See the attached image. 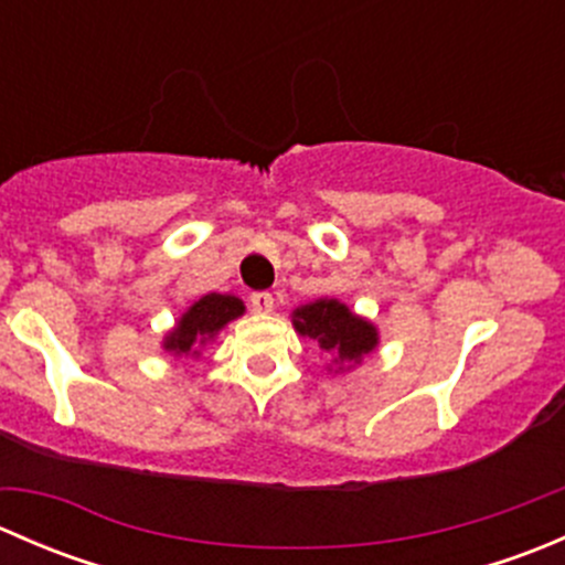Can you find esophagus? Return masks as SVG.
Returning a JSON list of instances; mask_svg holds the SVG:
<instances>
[{
  "label": "esophagus",
  "instance_id": "esophagus-1",
  "mask_svg": "<svg viewBox=\"0 0 565 565\" xmlns=\"http://www.w3.org/2000/svg\"><path fill=\"white\" fill-rule=\"evenodd\" d=\"M250 309L256 311V315H270L273 311V295L270 292H254L250 295Z\"/></svg>",
  "mask_w": 565,
  "mask_h": 565
}]
</instances>
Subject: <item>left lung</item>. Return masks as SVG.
<instances>
[{
  "instance_id": "left-lung-1",
  "label": "left lung",
  "mask_w": 565,
  "mask_h": 565,
  "mask_svg": "<svg viewBox=\"0 0 565 565\" xmlns=\"http://www.w3.org/2000/svg\"><path fill=\"white\" fill-rule=\"evenodd\" d=\"M292 328L309 335L330 355L328 372H352L380 347V330L372 319L355 315L339 298H317L292 311Z\"/></svg>"
}]
</instances>
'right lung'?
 <instances>
[{
	"instance_id": "add662e5",
	"label": "right lung",
	"mask_w": 565,
	"mask_h": 565,
	"mask_svg": "<svg viewBox=\"0 0 565 565\" xmlns=\"http://www.w3.org/2000/svg\"><path fill=\"white\" fill-rule=\"evenodd\" d=\"M243 315H246V303L237 295H202L196 303H191L177 317L174 328L163 335L161 347L174 358H199L226 324Z\"/></svg>"
}]
</instances>
